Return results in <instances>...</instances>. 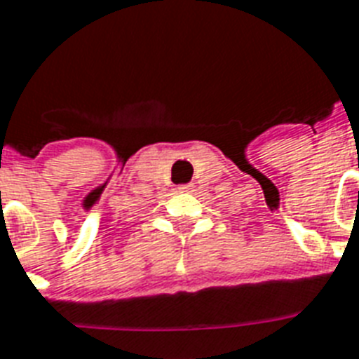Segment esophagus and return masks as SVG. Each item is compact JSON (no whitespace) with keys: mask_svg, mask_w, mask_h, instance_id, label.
<instances>
[{"mask_svg":"<svg viewBox=\"0 0 359 359\" xmlns=\"http://www.w3.org/2000/svg\"><path fill=\"white\" fill-rule=\"evenodd\" d=\"M177 191H180V193H191V191H194V185H193V183H187V185H180V187H177Z\"/></svg>","mask_w":359,"mask_h":359,"instance_id":"34e87169","label":"esophagus"}]
</instances>
